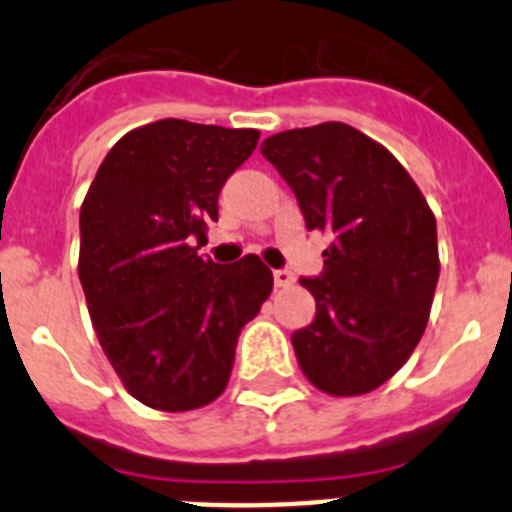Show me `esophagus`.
Instances as JSON below:
<instances>
[{
	"instance_id": "esophagus-1",
	"label": "esophagus",
	"mask_w": 512,
	"mask_h": 512,
	"mask_svg": "<svg viewBox=\"0 0 512 512\" xmlns=\"http://www.w3.org/2000/svg\"><path fill=\"white\" fill-rule=\"evenodd\" d=\"M295 282V274L289 269H274V284L277 287H289V284Z\"/></svg>"
}]
</instances>
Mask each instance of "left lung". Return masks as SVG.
Returning a JSON list of instances; mask_svg holds the SVG:
<instances>
[{
  "label": "left lung",
  "instance_id": "left-lung-1",
  "mask_svg": "<svg viewBox=\"0 0 512 512\" xmlns=\"http://www.w3.org/2000/svg\"><path fill=\"white\" fill-rule=\"evenodd\" d=\"M261 153L295 192L307 230L330 238L320 277H302L315 320L292 333L318 390H377L423 336L438 282L436 217L395 156L343 122L284 130Z\"/></svg>",
  "mask_w": 512,
  "mask_h": 512
}]
</instances>
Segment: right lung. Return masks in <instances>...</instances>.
Instances as JSON below:
<instances>
[{"instance_id": "right-lung-1", "label": "right lung", "mask_w": 512, "mask_h": 512, "mask_svg": "<svg viewBox=\"0 0 512 512\" xmlns=\"http://www.w3.org/2000/svg\"><path fill=\"white\" fill-rule=\"evenodd\" d=\"M259 130L158 120L122 135L81 205L79 279L104 356L125 390L166 413L228 384L241 328L271 292L259 256L202 259L194 241Z\"/></svg>"}]
</instances>
